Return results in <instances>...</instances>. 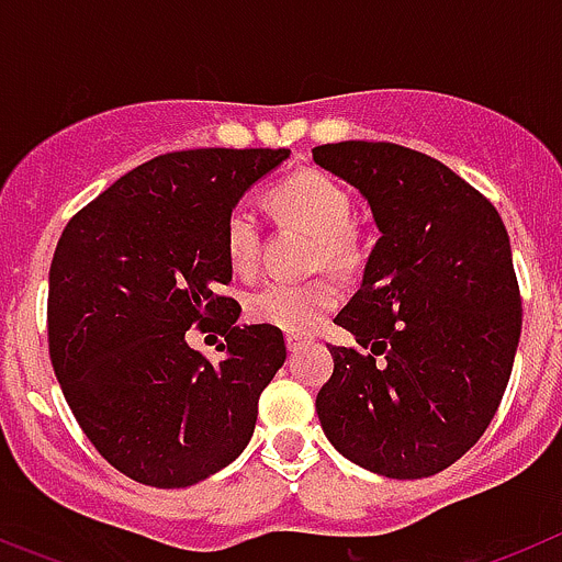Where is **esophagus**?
Returning <instances> with one entry per match:
<instances>
[{"label": "esophagus", "instance_id": "esophagus-1", "mask_svg": "<svg viewBox=\"0 0 562 562\" xmlns=\"http://www.w3.org/2000/svg\"><path fill=\"white\" fill-rule=\"evenodd\" d=\"M306 342H310V340H306V337H301V335H286V349H290V351H297L301 346H306Z\"/></svg>", "mask_w": 562, "mask_h": 562}]
</instances>
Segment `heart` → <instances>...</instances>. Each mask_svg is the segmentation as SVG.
I'll list each match as a JSON object with an SVG mask.
<instances>
[{
	"mask_svg": "<svg viewBox=\"0 0 562 562\" xmlns=\"http://www.w3.org/2000/svg\"><path fill=\"white\" fill-rule=\"evenodd\" d=\"M272 202L290 220L310 227L321 245L317 261L342 265L355 250L351 238V196L337 180L324 171H297L290 180L276 186ZM225 252L236 272L250 276L261 258V222L252 205L236 202L225 220ZM340 304V290L331 278H310V281H267L247 295L245 312L250 321L276 326L281 331L304 335L315 329L335 306Z\"/></svg>",
	"mask_w": 562,
	"mask_h": 562,
	"instance_id": "b5f03b06",
	"label": "heart"
}]
</instances>
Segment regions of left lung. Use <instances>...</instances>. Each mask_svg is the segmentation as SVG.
I'll return each instance as SVG.
<instances>
[{
	"label": "left lung",
	"mask_w": 562,
	"mask_h": 562,
	"mask_svg": "<svg viewBox=\"0 0 562 562\" xmlns=\"http://www.w3.org/2000/svg\"><path fill=\"white\" fill-rule=\"evenodd\" d=\"M312 160L355 186L380 227L335 317L357 346H329L317 419L355 464L428 479L484 436L513 374L524 310L509 236L484 193L414 148L326 143Z\"/></svg>",
	"instance_id": "obj_1"
}]
</instances>
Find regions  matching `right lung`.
Wrapping results in <instances>:
<instances>
[{"label":"right lung","mask_w":562,"mask_h":562,"mask_svg":"<svg viewBox=\"0 0 562 562\" xmlns=\"http://www.w3.org/2000/svg\"><path fill=\"white\" fill-rule=\"evenodd\" d=\"M286 148H191L143 162L72 216L49 265L47 340L64 400L98 453L160 490L220 473L250 441L284 366L276 326H238L222 295L225 220ZM226 337L220 363L187 329Z\"/></svg>","instance_id":"1"}]
</instances>
